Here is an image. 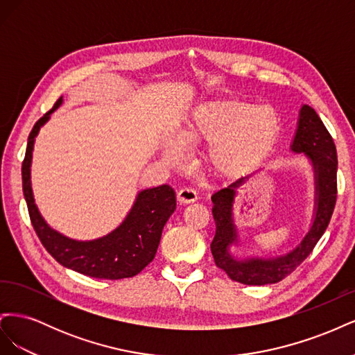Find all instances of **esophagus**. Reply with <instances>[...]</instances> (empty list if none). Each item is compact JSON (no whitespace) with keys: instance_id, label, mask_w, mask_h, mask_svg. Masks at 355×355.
Listing matches in <instances>:
<instances>
[{"instance_id":"esophagus-1","label":"esophagus","mask_w":355,"mask_h":355,"mask_svg":"<svg viewBox=\"0 0 355 355\" xmlns=\"http://www.w3.org/2000/svg\"><path fill=\"white\" fill-rule=\"evenodd\" d=\"M198 200V194L191 188H182L178 192V201L180 204H189V202H194Z\"/></svg>"}]
</instances>
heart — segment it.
<instances>
[{"mask_svg": "<svg viewBox=\"0 0 355 355\" xmlns=\"http://www.w3.org/2000/svg\"><path fill=\"white\" fill-rule=\"evenodd\" d=\"M282 116L274 106L245 101L202 103L163 148L170 164L184 159V148L209 144L206 159L213 173L239 178L270 154L282 135Z\"/></svg>", "mask_w": 355, "mask_h": 355, "instance_id": "obj_1", "label": "heart"}]
</instances>
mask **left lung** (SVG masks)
<instances>
[{"mask_svg": "<svg viewBox=\"0 0 355 355\" xmlns=\"http://www.w3.org/2000/svg\"><path fill=\"white\" fill-rule=\"evenodd\" d=\"M290 151L305 155L314 171V218L313 223L300 243L286 254L275 257H243L231 253V247H239V232L234 223V201L237 189L252 175L240 178L227 188L211 196L213 219L216 234L210 244L214 263L228 274L234 282L247 286H265L282 282L292 274L313 252L327 225L336 204V146L326 125L317 112L308 105H302Z\"/></svg>", "mask_w": 355, "mask_h": 355, "instance_id": "obj_1", "label": "left lung"}]
</instances>
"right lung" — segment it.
Returning a JSON list of instances; mask_svg holds the SVG:
<instances>
[{
  "instance_id": "right-lung-1",
  "label": "right lung",
  "mask_w": 355,
  "mask_h": 355,
  "mask_svg": "<svg viewBox=\"0 0 355 355\" xmlns=\"http://www.w3.org/2000/svg\"><path fill=\"white\" fill-rule=\"evenodd\" d=\"M62 102L63 98H59L55 106L35 123L28 137L22 164V184L32 227L47 252L60 265L72 271L94 278H105V280L135 277L155 257L161 232L176 210L175 191L168 185L142 189L124 220L101 239L78 241L50 228L41 216L34 200L31 185V164L40 128L50 120V115L59 108Z\"/></svg>"
}]
</instances>
